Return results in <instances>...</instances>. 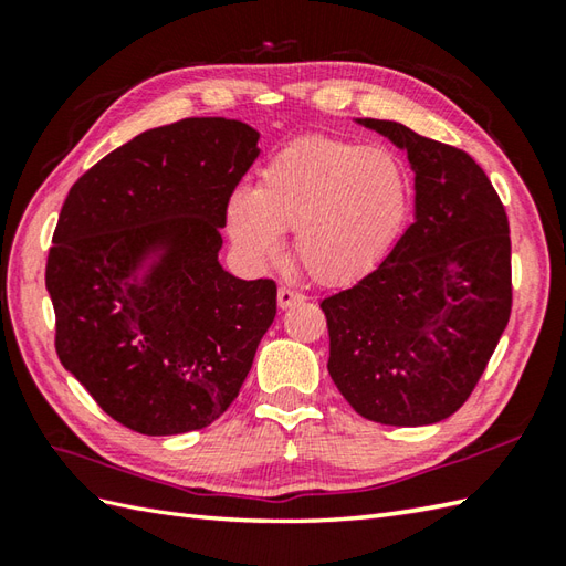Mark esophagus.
<instances>
[{
  "instance_id": "obj_1",
  "label": "esophagus",
  "mask_w": 566,
  "mask_h": 566,
  "mask_svg": "<svg viewBox=\"0 0 566 566\" xmlns=\"http://www.w3.org/2000/svg\"><path fill=\"white\" fill-rule=\"evenodd\" d=\"M302 302H306V296L290 290V286H280V292H276V304H280V308H290Z\"/></svg>"
}]
</instances>
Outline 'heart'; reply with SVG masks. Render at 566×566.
I'll return each mask as SVG.
<instances>
[{"label":"heart","instance_id":"heart-1","mask_svg":"<svg viewBox=\"0 0 566 566\" xmlns=\"http://www.w3.org/2000/svg\"><path fill=\"white\" fill-rule=\"evenodd\" d=\"M411 207L403 163L387 148L308 136L276 150L250 197L228 207L243 255L272 262L280 233L294 231L296 258L318 282H353L387 255Z\"/></svg>","mask_w":566,"mask_h":566}]
</instances>
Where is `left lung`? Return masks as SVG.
I'll return each instance as SVG.
<instances>
[{"label":"left lung","instance_id":"left-lung-1","mask_svg":"<svg viewBox=\"0 0 566 566\" xmlns=\"http://www.w3.org/2000/svg\"><path fill=\"white\" fill-rule=\"evenodd\" d=\"M363 124L408 153L416 221L379 268L321 302L328 371L363 418L430 426L472 396L511 318L509 216L472 155L396 122Z\"/></svg>","mask_w":566,"mask_h":566}]
</instances>
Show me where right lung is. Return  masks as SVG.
Instances as JSON below:
<instances>
[{"label":"right lung","instance_id":"add662e5","mask_svg":"<svg viewBox=\"0 0 566 566\" xmlns=\"http://www.w3.org/2000/svg\"><path fill=\"white\" fill-rule=\"evenodd\" d=\"M258 138L231 118L146 130L90 167L60 209L45 262L55 353L106 416L143 436L223 416L274 321L276 284L219 264ZM153 244L166 245L164 262L130 285Z\"/></svg>","mask_w":566,"mask_h":566}]
</instances>
